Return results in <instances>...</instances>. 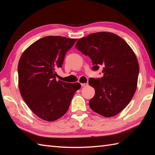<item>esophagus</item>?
I'll return each instance as SVG.
<instances>
[{"label": "esophagus", "mask_w": 155, "mask_h": 155, "mask_svg": "<svg viewBox=\"0 0 155 155\" xmlns=\"http://www.w3.org/2000/svg\"><path fill=\"white\" fill-rule=\"evenodd\" d=\"M88 83H82L81 84V86L83 87H87L88 86Z\"/></svg>", "instance_id": "esophagus-1"}]
</instances>
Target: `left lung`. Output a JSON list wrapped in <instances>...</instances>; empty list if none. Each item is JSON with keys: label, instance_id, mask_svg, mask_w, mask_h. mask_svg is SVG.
<instances>
[{"label": "left lung", "instance_id": "1", "mask_svg": "<svg viewBox=\"0 0 155 155\" xmlns=\"http://www.w3.org/2000/svg\"><path fill=\"white\" fill-rule=\"evenodd\" d=\"M75 48L90 57L94 71L103 67V77L88 81L95 90L91 108L105 117L115 116L127 106L137 90L139 65L135 54L119 36L108 32L80 38Z\"/></svg>", "mask_w": 155, "mask_h": 155}]
</instances>
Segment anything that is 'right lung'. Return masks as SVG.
Returning a JSON list of instances; mask_svg holds the SVG:
<instances>
[{
  "instance_id": "right-lung-1",
  "label": "right lung",
  "mask_w": 155,
  "mask_h": 155,
  "mask_svg": "<svg viewBox=\"0 0 155 155\" xmlns=\"http://www.w3.org/2000/svg\"><path fill=\"white\" fill-rule=\"evenodd\" d=\"M77 41L48 36L35 42L22 54L18 64V87L23 100L41 119L54 121L63 116L81 85L57 81L65 54Z\"/></svg>"
}]
</instances>
